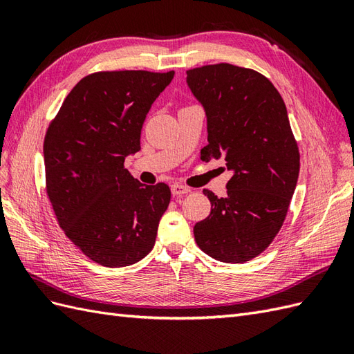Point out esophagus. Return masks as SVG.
Here are the masks:
<instances>
[{
    "instance_id": "1",
    "label": "esophagus",
    "mask_w": 354,
    "mask_h": 354,
    "mask_svg": "<svg viewBox=\"0 0 354 354\" xmlns=\"http://www.w3.org/2000/svg\"><path fill=\"white\" fill-rule=\"evenodd\" d=\"M187 193H189V188L188 187H185L183 184H174V185H171V194H174V196H184Z\"/></svg>"
}]
</instances>
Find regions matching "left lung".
<instances>
[{"mask_svg": "<svg viewBox=\"0 0 354 354\" xmlns=\"http://www.w3.org/2000/svg\"><path fill=\"white\" fill-rule=\"evenodd\" d=\"M187 84L206 112L201 158H224L233 171L225 197L203 189L211 214L194 239L215 260L245 263L277 236L297 183L301 156L284 100L259 71L227 62L188 70Z\"/></svg>", "mask_w": 354, "mask_h": 354, "instance_id": "left-lung-1", "label": "left lung"}]
</instances>
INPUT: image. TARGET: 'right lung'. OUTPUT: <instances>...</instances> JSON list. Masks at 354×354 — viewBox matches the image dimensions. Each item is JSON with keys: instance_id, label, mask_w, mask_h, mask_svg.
Returning <instances> with one entry per match:
<instances>
[{"instance_id": "obj_1", "label": "right lung", "mask_w": 354, "mask_h": 354, "mask_svg": "<svg viewBox=\"0 0 354 354\" xmlns=\"http://www.w3.org/2000/svg\"><path fill=\"white\" fill-rule=\"evenodd\" d=\"M175 71H97L70 91L44 136L46 193L66 236L95 263L130 266L153 248L170 203L165 183L124 167L152 103Z\"/></svg>"}]
</instances>
